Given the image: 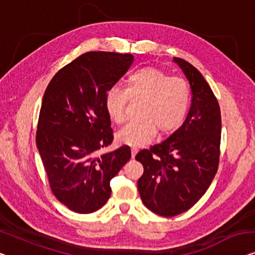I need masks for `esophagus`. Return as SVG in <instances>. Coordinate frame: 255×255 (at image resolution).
I'll use <instances>...</instances> for the list:
<instances>
[{
  "label": "esophagus",
  "instance_id": "obj_1",
  "mask_svg": "<svg viewBox=\"0 0 255 255\" xmlns=\"http://www.w3.org/2000/svg\"><path fill=\"white\" fill-rule=\"evenodd\" d=\"M137 152H138L137 149H135V147H132V149H131V158H132V159L135 158V155L137 154Z\"/></svg>",
  "mask_w": 255,
  "mask_h": 255
}]
</instances>
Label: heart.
I'll return each instance as SVG.
<instances>
[{"mask_svg": "<svg viewBox=\"0 0 255 255\" xmlns=\"http://www.w3.org/2000/svg\"><path fill=\"white\" fill-rule=\"evenodd\" d=\"M143 100L140 120L131 121L117 134L118 142L132 147L149 144L158 128L170 132L183 124L190 105V89L185 80L170 78L158 68L144 67L127 79L126 89L111 87L104 97L105 111L113 123L123 124L126 119L129 101Z\"/></svg>", "mask_w": 255, "mask_h": 255, "instance_id": "heart-1", "label": "heart"}]
</instances>
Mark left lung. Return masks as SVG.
<instances>
[{
	"label": "left lung",
	"instance_id": "left-lung-1",
	"mask_svg": "<svg viewBox=\"0 0 255 255\" xmlns=\"http://www.w3.org/2000/svg\"><path fill=\"white\" fill-rule=\"evenodd\" d=\"M189 81L191 106L183 125L160 144L142 150L138 192L155 214L175 216L191 208L206 192L219 166L221 112L203 74L181 58H174Z\"/></svg>",
	"mask_w": 255,
	"mask_h": 255
}]
</instances>
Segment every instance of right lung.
Segmentation results:
<instances>
[{
    "instance_id": "right-lung-1",
    "label": "right lung",
    "mask_w": 255,
    "mask_h": 255,
    "mask_svg": "<svg viewBox=\"0 0 255 255\" xmlns=\"http://www.w3.org/2000/svg\"><path fill=\"white\" fill-rule=\"evenodd\" d=\"M134 62L130 54L90 51L55 74L44 91L36 146L50 188L71 211L100 210L110 181L130 159L129 146L97 155L113 140L104 97Z\"/></svg>"
}]
</instances>
